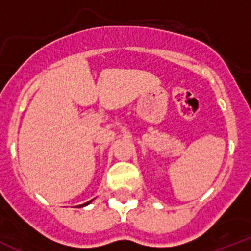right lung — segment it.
<instances>
[{"label":"right lung","instance_id":"obj_1","mask_svg":"<svg viewBox=\"0 0 251 251\" xmlns=\"http://www.w3.org/2000/svg\"><path fill=\"white\" fill-rule=\"evenodd\" d=\"M93 200H94V199H93ZM93 200H90V201H88V202H85V203H83V205H79V206H76V207H84V206H86V205H89L90 202H92Z\"/></svg>","mask_w":251,"mask_h":251}]
</instances>
